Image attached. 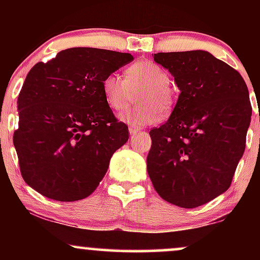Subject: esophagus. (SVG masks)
Returning a JSON list of instances; mask_svg holds the SVG:
<instances>
[{
    "mask_svg": "<svg viewBox=\"0 0 260 260\" xmlns=\"http://www.w3.org/2000/svg\"><path fill=\"white\" fill-rule=\"evenodd\" d=\"M138 131H139V128L133 127V126H129V134H131V136H133V134H136L137 132H138Z\"/></svg>",
    "mask_w": 260,
    "mask_h": 260,
    "instance_id": "esophagus-1",
    "label": "esophagus"
}]
</instances>
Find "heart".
I'll return each mask as SVG.
<instances>
[{
	"label": "heart",
	"mask_w": 260,
	"mask_h": 260,
	"mask_svg": "<svg viewBox=\"0 0 260 260\" xmlns=\"http://www.w3.org/2000/svg\"><path fill=\"white\" fill-rule=\"evenodd\" d=\"M168 72L159 64L148 59L137 61L126 70L123 77L110 73L103 80V92L105 100L113 111H124L138 94L142 103L132 111L122 115V120L134 127L154 123L160 117V112H168L175 104L174 90L170 86Z\"/></svg>",
	"instance_id": "1"
}]
</instances>
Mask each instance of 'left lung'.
<instances>
[{
  "instance_id": "left-lung-1",
  "label": "left lung",
  "mask_w": 260,
  "mask_h": 260,
  "mask_svg": "<svg viewBox=\"0 0 260 260\" xmlns=\"http://www.w3.org/2000/svg\"><path fill=\"white\" fill-rule=\"evenodd\" d=\"M180 88L168 121L149 132L148 174L161 198L181 208L231 186L246 148L252 105L241 74L202 50L154 53Z\"/></svg>"
}]
</instances>
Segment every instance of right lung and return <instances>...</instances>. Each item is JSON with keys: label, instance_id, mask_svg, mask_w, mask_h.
Here are the masks:
<instances>
[{"label": "right lung", "instance_id": "obj_1", "mask_svg": "<svg viewBox=\"0 0 260 260\" xmlns=\"http://www.w3.org/2000/svg\"><path fill=\"white\" fill-rule=\"evenodd\" d=\"M132 59L131 53L72 47L31 68L18 96L13 144L32 189L58 202L96 189L112 154L128 140V126L115 117L101 84Z\"/></svg>", "mask_w": 260, "mask_h": 260}]
</instances>
